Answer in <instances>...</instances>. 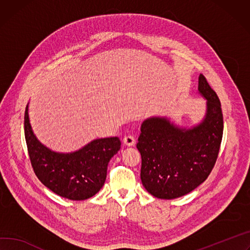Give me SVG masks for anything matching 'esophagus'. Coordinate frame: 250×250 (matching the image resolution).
<instances>
[{"label":"esophagus","instance_id":"34e87169","mask_svg":"<svg viewBox=\"0 0 250 250\" xmlns=\"http://www.w3.org/2000/svg\"><path fill=\"white\" fill-rule=\"evenodd\" d=\"M124 144L127 146H134L135 144V139L132 137V135H126V137H125L124 139Z\"/></svg>","mask_w":250,"mask_h":250}]
</instances>
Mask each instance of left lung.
Returning a JSON list of instances; mask_svg holds the SVG:
<instances>
[{"instance_id": "left-lung-1", "label": "left lung", "mask_w": 250, "mask_h": 250, "mask_svg": "<svg viewBox=\"0 0 250 250\" xmlns=\"http://www.w3.org/2000/svg\"><path fill=\"white\" fill-rule=\"evenodd\" d=\"M198 94L207 101L203 119L190 127L167 117L148 118L142 124L137 147L142 155L141 179L153 196H184L208 178L218 155L223 118L217 95L201 74Z\"/></svg>"}]
</instances>
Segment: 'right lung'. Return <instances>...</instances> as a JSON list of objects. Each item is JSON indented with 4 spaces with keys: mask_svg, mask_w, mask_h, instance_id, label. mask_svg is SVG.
<instances>
[{
    "mask_svg": "<svg viewBox=\"0 0 250 250\" xmlns=\"http://www.w3.org/2000/svg\"><path fill=\"white\" fill-rule=\"evenodd\" d=\"M25 138L32 167L41 183L71 200H84L101 190L110 158L121 149L120 139L112 137L96 139L72 152L53 150L34 133L29 104L25 111Z\"/></svg>",
    "mask_w": 250,
    "mask_h": 250,
    "instance_id": "add662e5",
    "label": "right lung"
}]
</instances>
